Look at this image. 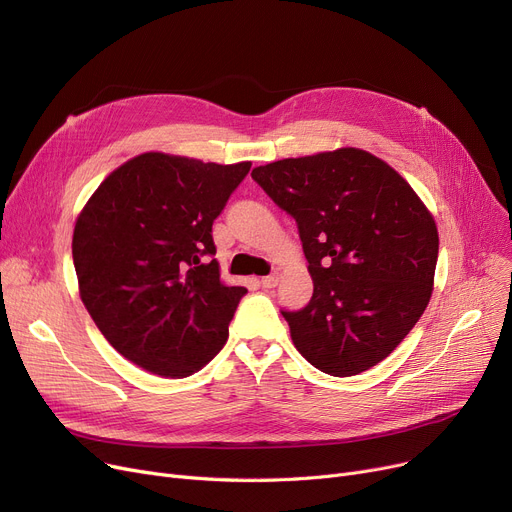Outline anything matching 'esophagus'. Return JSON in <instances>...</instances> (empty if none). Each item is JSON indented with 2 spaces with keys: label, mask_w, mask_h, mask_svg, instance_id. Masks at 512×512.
Instances as JSON below:
<instances>
[{
  "label": "esophagus",
  "mask_w": 512,
  "mask_h": 512,
  "mask_svg": "<svg viewBox=\"0 0 512 512\" xmlns=\"http://www.w3.org/2000/svg\"><path fill=\"white\" fill-rule=\"evenodd\" d=\"M278 276L276 274H272V276H265V278H261L259 280V284L263 286V288H274V286H278Z\"/></svg>",
  "instance_id": "34e87169"
}]
</instances>
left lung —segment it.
<instances>
[{
  "label": "left lung",
  "mask_w": 512,
  "mask_h": 512,
  "mask_svg": "<svg viewBox=\"0 0 512 512\" xmlns=\"http://www.w3.org/2000/svg\"><path fill=\"white\" fill-rule=\"evenodd\" d=\"M253 180L299 226L313 297L282 311L297 351L348 378L384 361L434 290L438 228L384 159L342 147L259 166Z\"/></svg>",
  "instance_id": "8db88e82"
}]
</instances>
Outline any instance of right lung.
Listing matches in <instances>:
<instances>
[{
    "label": "right lung",
    "instance_id": "obj_1",
    "mask_svg": "<svg viewBox=\"0 0 512 512\" xmlns=\"http://www.w3.org/2000/svg\"><path fill=\"white\" fill-rule=\"evenodd\" d=\"M251 161L149 151L107 176L78 213V292L116 351L161 378H186L222 351L245 286L211 259L213 220Z\"/></svg>",
    "mask_w": 512,
    "mask_h": 512
}]
</instances>
